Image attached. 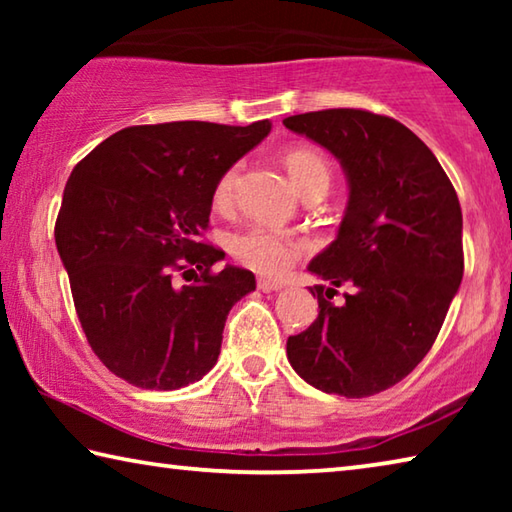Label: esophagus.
<instances>
[{
  "mask_svg": "<svg viewBox=\"0 0 512 512\" xmlns=\"http://www.w3.org/2000/svg\"><path fill=\"white\" fill-rule=\"evenodd\" d=\"M257 287L262 289V291H280V289H284V282H280V280H268V277H259L257 280Z\"/></svg>",
  "mask_w": 512,
  "mask_h": 512,
  "instance_id": "esophagus-1",
  "label": "esophagus"
}]
</instances>
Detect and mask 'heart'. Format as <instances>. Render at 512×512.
I'll list each match as a JSON object with an SVG mask.
<instances>
[{
	"mask_svg": "<svg viewBox=\"0 0 512 512\" xmlns=\"http://www.w3.org/2000/svg\"><path fill=\"white\" fill-rule=\"evenodd\" d=\"M284 167H287L293 185L305 196L309 189L327 187L332 171L329 162L318 149L311 146H293L282 155ZM241 180V164H230L219 178H216L212 189V201L219 210H228L237 198V187ZM309 244L300 237L284 235L268 225H253L230 241V253L235 255L237 262L248 266L250 271L262 275H284L291 271V266L298 262L300 255H305Z\"/></svg>",
	"mask_w": 512,
	"mask_h": 512,
	"instance_id": "1",
	"label": "heart"
}]
</instances>
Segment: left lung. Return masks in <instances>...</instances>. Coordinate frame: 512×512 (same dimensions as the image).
<instances>
[{"instance_id": "left-lung-1", "label": "left lung", "mask_w": 512, "mask_h": 512, "mask_svg": "<svg viewBox=\"0 0 512 512\" xmlns=\"http://www.w3.org/2000/svg\"><path fill=\"white\" fill-rule=\"evenodd\" d=\"M282 124L332 153L350 187L339 235L309 264L332 287L309 289L318 318L289 336V363L323 393H381L431 350L461 287V203L436 155L397 119L332 108ZM343 283L353 293L336 308L326 298Z\"/></svg>"}]
</instances>
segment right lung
Instances as JSON below:
<instances>
[{
    "instance_id": "right-lung-1",
    "label": "right lung",
    "mask_w": 512,
    "mask_h": 512,
    "mask_svg": "<svg viewBox=\"0 0 512 512\" xmlns=\"http://www.w3.org/2000/svg\"><path fill=\"white\" fill-rule=\"evenodd\" d=\"M271 133V121L128 126L76 164L56 219V248L90 348L146 391L203 379L232 305L255 275L201 241L216 178Z\"/></svg>"
}]
</instances>
